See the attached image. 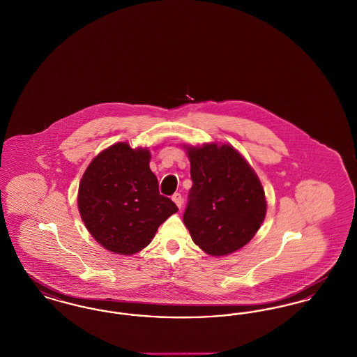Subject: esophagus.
Here are the masks:
<instances>
[{"instance_id":"obj_1","label":"esophagus","mask_w":357,"mask_h":357,"mask_svg":"<svg viewBox=\"0 0 357 357\" xmlns=\"http://www.w3.org/2000/svg\"><path fill=\"white\" fill-rule=\"evenodd\" d=\"M172 201L175 202V204L181 208L182 207V204H183V198H182V195L179 194V192H175L174 195H172Z\"/></svg>"}]
</instances>
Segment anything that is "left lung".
I'll use <instances>...</instances> for the list:
<instances>
[{"mask_svg":"<svg viewBox=\"0 0 357 357\" xmlns=\"http://www.w3.org/2000/svg\"><path fill=\"white\" fill-rule=\"evenodd\" d=\"M183 147L192 179L183 222L206 255H231L250 242L265 220L268 204L261 181L227 143Z\"/></svg>","mask_w":357,"mask_h":357,"instance_id":"obj_1","label":"left lung"}]
</instances>
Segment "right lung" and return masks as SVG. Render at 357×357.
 I'll return each instance as SVG.
<instances>
[{
    "label": "right lung",
    "instance_id": "1",
    "mask_svg": "<svg viewBox=\"0 0 357 357\" xmlns=\"http://www.w3.org/2000/svg\"><path fill=\"white\" fill-rule=\"evenodd\" d=\"M147 147L119 142L98 153L84 171L77 207L89 234L115 255H132L150 245L158 227L178 211L159 194Z\"/></svg>",
    "mask_w": 357,
    "mask_h": 357
}]
</instances>
